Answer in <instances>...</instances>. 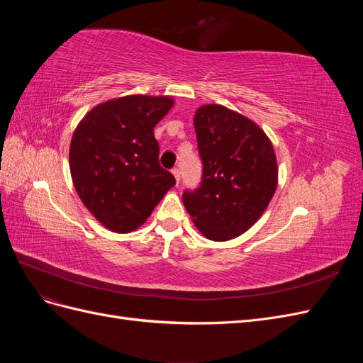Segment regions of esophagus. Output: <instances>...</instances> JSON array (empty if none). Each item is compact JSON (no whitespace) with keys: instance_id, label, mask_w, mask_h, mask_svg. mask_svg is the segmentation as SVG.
<instances>
[{"instance_id":"1","label":"esophagus","mask_w":363,"mask_h":363,"mask_svg":"<svg viewBox=\"0 0 363 363\" xmlns=\"http://www.w3.org/2000/svg\"><path fill=\"white\" fill-rule=\"evenodd\" d=\"M172 174H174V177H175V182H177V184H179V182H180V169L179 168H174L172 169Z\"/></svg>"}]
</instances>
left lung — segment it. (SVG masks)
Masks as SVG:
<instances>
[{
    "mask_svg": "<svg viewBox=\"0 0 363 363\" xmlns=\"http://www.w3.org/2000/svg\"><path fill=\"white\" fill-rule=\"evenodd\" d=\"M194 127L203 177L200 188L184 191V207L207 239L238 238L265 212L277 189L276 152L256 123L224 106H201Z\"/></svg>",
    "mask_w": 363,
    "mask_h": 363,
    "instance_id": "obj_1",
    "label": "left lung"
}]
</instances>
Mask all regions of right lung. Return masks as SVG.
<instances>
[{
  "label": "right lung",
  "instance_id": "obj_1",
  "mask_svg": "<svg viewBox=\"0 0 363 363\" xmlns=\"http://www.w3.org/2000/svg\"><path fill=\"white\" fill-rule=\"evenodd\" d=\"M174 106L171 96L128 95L98 104L77 125L69 169L80 200L115 233L147 221L175 184L159 163L155 127Z\"/></svg>",
  "mask_w": 363,
  "mask_h": 363
}]
</instances>
